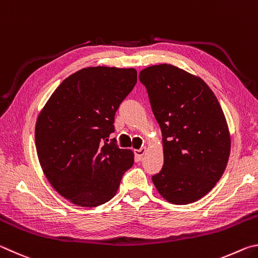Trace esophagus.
<instances>
[{"label":"esophagus","mask_w":258,"mask_h":258,"mask_svg":"<svg viewBox=\"0 0 258 258\" xmlns=\"http://www.w3.org/2000/svg\"><path fill=\"white\" fill-rule=\"evenodd\" d=\"M146 151H147V148H141V149L135 150V156H137V158H138L139 160H141L142 157L145 156Z\"/></svg>","instance_id":"obj_1"}]
</instances>
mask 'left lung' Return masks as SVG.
<instances>
[{"label":"left lung","mask_w":258,"mask_h":258,"mask_svg":"<svg viewBox=\"0 0 258 258\" xmlns=\"http://www.w3.org/2000/svg\"><path fill=\"white\" fill-rule=\"evenodd\" d=\"M139 80L163 133L164 166L152 182L168 203L197 202L228 165L231 138L221 104L202 78L173 64L147 67Z\"/></svg>","instance_id":"obj_1"}]
</instances>
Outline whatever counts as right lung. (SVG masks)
<instances>
[{
    "instance_id": "right-lung-1",
    "label": "right lung",
    "mask_w": 258,
    "mask_h": 258,
    "mask_svg": "<svg viewBox=\"0 0 258 258\" xmlns=\"http://www.w3.org/2000/svg\"><path fill=\"white\" fill-rule=\"evenodd\" d=\"M137 77L134 68H83L56 87L37 117L35 145L43 173L77 206L109 202L133 166L132 150L107 142Z\"/></svg>"
}]
</instances>
